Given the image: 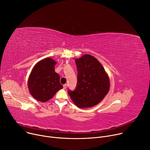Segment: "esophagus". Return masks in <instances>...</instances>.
<instances>
[{"instance_id": "34e87169", "label": "esophagus", "mask_w": 150, "mask_h": 150, "mask_svg": "<svg viewBox=\"0 0 150 150\" xmlns=\"http://www.w3.org/2000/svg\"><path fill=\"white\" fill-rule=\"evenodd\" d=\"M66 88H67V84H64L63 85V88L66 89Z\"/></svg>"}]
</instances>
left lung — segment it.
Here are the masks:
<instances>
[{
    "mask_svg": "<svg viewBox=\"0 0 150 150\" xmlns=\"http://www.w3.org/2000/svg\"><path fill=\"white\" fill-rule=\"evenodd\" d=\"M77 84L68 94L79 108H90L98 104L110 89V79L99 62L93 56L84 55L75 59Z\"/></svg>",
    "mask_w": 150,
    "mask_h": 150,
    "instance_id": "8db88e82",
    "label": "left lung"
}]
</instances>
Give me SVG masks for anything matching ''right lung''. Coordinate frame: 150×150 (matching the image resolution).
<instances>
[{"mask_svg": "<svg viewBox=\"0 0 150 150\" xmlns=\"http://www.w3.org/2000/svg\"><path fill=\"white\" fill-rule=\"evenodd\" d=\"M56 64L52 59L47 58L39 62L33 67L29 78L28 86L30 94L36 100L45 102L63 88L60 76L54 71Z\"/></svg>", "mask_w": 150, "mask_h": 150, "instance_id": "1", "label": "right lung"}]
</instances>
